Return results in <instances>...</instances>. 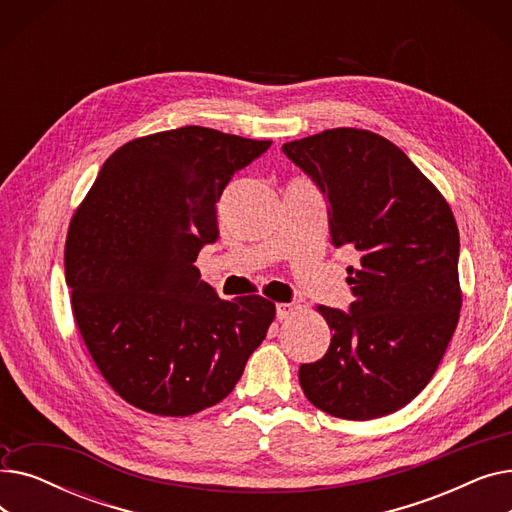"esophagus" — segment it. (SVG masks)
<instances>
[{
  "label": "esophagus",
  "mask_w": 512,
  "mask_h": 512,
  "mask_svg": "<svg viewBox=\"0 0 512 512\" xmlns=\"http://www.w3.org/2000/svg\"><path fill=\"white\" fill-rule=\"evenodd\" d=\"M294 313H297V307L290 305V303H280V305L276 307V315H278V319H280V321L290 319Z\"/></svg>",
  "instance_id": "1"
}]
</instances>
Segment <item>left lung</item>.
I'll use <instances>...</instances> for the list:
<instances>
[{
	"label": "left lung",
	"mask_w": 512,
	"mask_h": 512,
	"mask_svg": "<svg viewBox=\"0 0 512 512\" xmlns=\"http://www.w3.org/2000/svg\"><path fill=\"white\" fill-rule=\"evenodd\" d=\"M330 203L336 247L357 253L351 313L319 305L332 342L299 382L313 407L367 421L402 409L436 373L459 324V228L436 184L392 141L330 128L284 143Z\"/></svg>",
	"instance_id": "obj_1"
}]
</instances>
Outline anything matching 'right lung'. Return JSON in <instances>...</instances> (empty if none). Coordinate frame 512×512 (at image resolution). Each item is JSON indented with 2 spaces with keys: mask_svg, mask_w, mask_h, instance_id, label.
<instances>
[{
  "mask_svg": "<svg viewBox=\"0 0 512 512\" xmlns=\"http://www.w3.org/2000/svg\"><path fill=\"white\" fill-rule=\"evenodd\" d=\"M272 141L182 126L132 139L72 215L64 267L76 328L128 405L188 417L218 405L263 342L276 305L224 301L193 265L218 238V201Z\"/></svg>",
  "mask_w": 512,
  "mask_h": 512,
  "instance_id": "obj_1",
  "label": "right lung"
}]
</instances>
